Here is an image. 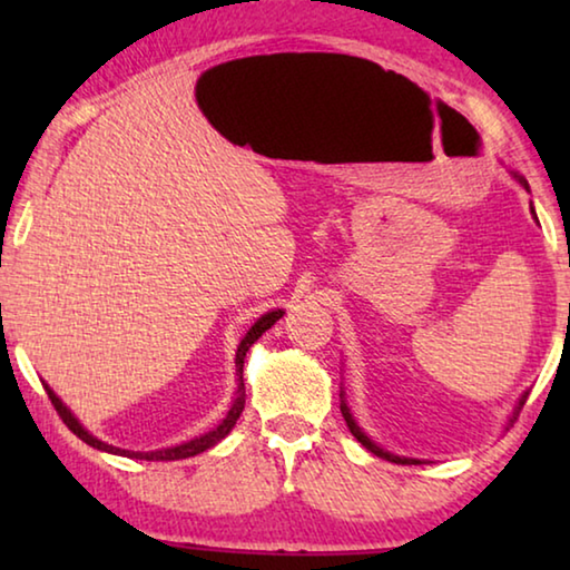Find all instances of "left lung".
I'll use <instances>...</instances> for the list:
<instances>
[{
	"label": "left lung",
	"instance_id": "8db88e82",
	"mask_svg": "<svg viewBox=\"0 0 570 570\" xmlns=\"http://www.w3.org/2000/svg\"><path fill=\"white\" fill-rule=\"evenodd\" d=\"M513 178L520 183V186H523V188L528 190V180H525L523 176H518V173H513ZM530 214H535V210L530 208ZM342 397H344V394H342ZM525 400H528V392H523V397L518 400V404H515V412H513V417H510V424H513V420H518V412H520V407H523V404H525ZM342 414H344V420H346V428H350L352 435H354L356 440H360L366 450L374 452V455H377V458H384V460H390V462H397V465H420V462H422V460H414V458H400V455H392V452L382 450L380 445H374V442L364 435L360 424L354 422L352 412H350V407H346V402H344V400H342Z\"/></svg>",
	"mask_w": 570,
	"mask_h": 570
}]
</instances>
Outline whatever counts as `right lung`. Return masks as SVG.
Masks as SVG:
<instances>
[{"label": "right lung", "mask_w": 570, "mask_h": 570, "mask_svg": "<svg viewBox=\"0 0 570 570\" xmlns=\"http://www.w3.org/2000/svg\"><path fill=\"white\" fill-rule=\"evenodd\" d=\"M284 316V308H274V312H266L262 320H256V324L250 326V330L246 332L244 340H240L238 350H236V374H238V387H236V397H234V404H230L228 414L224 417V422L218 424V428H214L210 432H206V435L200 438H193L188 442H183V445H176V448H163V450H153V452H132V450H120V448H112L108 445V442H102L98 438H92L88 430L82 428L80 422H77L75 414L65 407L62 400L57 397V394L47 387L45 390L47 394H50V400L55 404L57 414H60L62 422L70 428L77 438H80L82 442H88L90 448H98L102 452H112V455H122V458H135V460H186V458H193L198 455V452H206L208 448L218 445L220 440H224L230 430H234L236 420L240 417V412H244V404H246V387H244V360H246V352L250 350V344H254L258 336H262L266 330H272V326L282 320Z\"/></svg>", "instance_id": "right-lung-1"}]
</instances>
